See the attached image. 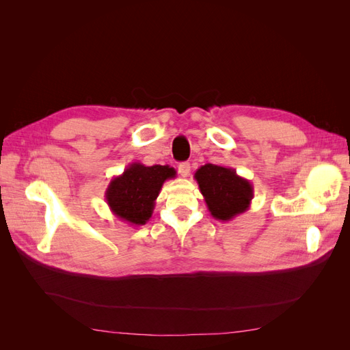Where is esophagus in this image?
<instances>
[{
  "label": "esophagus",
  "mask_w": 350,
  "mask_h": 350,
  "mask_svg": "<svg viewBox=\"0 0 350 350\" xmlns=\"http://www.w3.org/2000/svg\"><path fill=\"white\" fill-rule=\"evenodd\" d=\"M178 172H179V175L181 176H188L189 175V172H191V165H189L188 162H183V163H179L178 165Z\"/></svg>",
  "instance_id": "obj_1"
}]
</instances>
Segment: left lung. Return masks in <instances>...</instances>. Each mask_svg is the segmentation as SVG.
<instances>
[{
  "mask_svg": "<svg viewBox=\"0 0 350 350\" xmlns=\"http://www.w3.org/2000/svg\"><path fill=\"white\" fill-rule=\"evenodd\" d=\"M194 178L216 220L229 221L250 208L254 187L234 167L206 163L197 169Z\"/></svg>",
  "mask_w": 350,
  "mask_h": 350,
  "instance_id": "left-lung-1",
  "label": "left lung"
}]
</instances>
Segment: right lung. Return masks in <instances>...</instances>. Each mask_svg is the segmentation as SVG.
Returning <instances> with one entry per match:
<instances>
[{
    "instance_id": "add662e5",
    "label": "right lung",
    "mask_w": 350,
    "mask_h": 350,
    "mask_svg": "<svg viewBox=\"0 0 350 350\" xmlns=\"http://www.w3.org/2000/svg\"><path fill=\"white\" fill-rule=\"evenodd\" d=\"M175 169L167 165L146 166L140 162H133L121 175L112 178L105 193V200L113 216L120 220L131 226L146 225L152 217L154 201L163 183L175 178Z\"/></svg>"
}]
</instances>
